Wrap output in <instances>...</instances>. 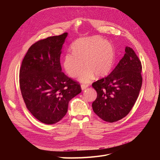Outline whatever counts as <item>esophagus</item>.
<instances>
[{
	"instance_id": "34e87169",
	"label": "esophagus",
	"mask_w": 160,
	"mask_h": 160,
	"mask_svg": "<svg viewBox=\"0 0 160 160\" xmlns=\"http://www.w3.org/2000/svg\"><path fill=\"white\" fill-rule=\"evenodd\" d=\"M88 87V85H86V84H82L81 85V88L82 90L86 89Z\"/></svg>"
}]
</instances>
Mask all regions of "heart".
Masks as SVG:
<instances>
[{"label": "heart", "instance_id": "b5f03b06", "mask_svg": "<svg viewBox=\"0 0 160 160\" xmlns=\"http://www.w3.org/2000/svg\"><path fill=\"white\" fill-rule=\"evenodd\" d=\"M72 53H67L63 58V67L71 77H78L79 80L88 82L94 77L102 78L110 72L114 64L115 52L113 45L102 38L94 36L82 38L72 47Z\"/></svg>", "mask_w": 160, "mask_h": 160}]
</instances>
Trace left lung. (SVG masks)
Masks as SVG:
<instances>
[{"label": "left lung", "mask_w": 160, "mask_h": 160, "mask_svg": "<svg viewBox=\"0 0 160 160\" xmlns=\"http://www.w3.org/2000/svg\"><path fill=\"white\" fill-rule=\"evenodd\" d=\"M141 70L139 58L132 48L127 47L123 58L113 71L92 83L97 93L92 108L100 119L113 122L129 113L141 88Z\"/></svg>", "instance_id": "1"}]
</instances>
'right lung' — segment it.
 Masks as SVG:
<instances>
[{"label":"right lung","mask_w":160,"mask_h":160,"mask_svg":"<svg viewBox=\"0 0 160 160\" xmlns=\"http://www.w3.org/2000/svg\"><path fill=\"white\" fill-rule=\"evenodd\" d=\"M67 33L33 44L19 71V86L28 111L40 122L52 124L66 115L70 100L81 93L79 83L62 71L60 55Z\"/></svg>","instance_id":"add662e5"}]
</instances>
